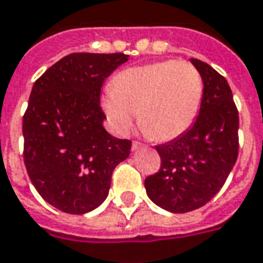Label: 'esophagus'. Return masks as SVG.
Segmentation results:
<instances>
[{
	"label": "esophagus",
	"mask_w": 263,
	"mask_h": 263,
	"mask_svg": "<svg viewBox=\"0 0 263 263\" xmlns=\"http://www.w3.org/2000/svg\"><path fill=\"white\" fill-rule=\"evenodd\" d=\"M141 146H144L141 142H138V141H134L132 142V151H137L138 148H141Z\"/></svg>",
	"instance_id": "1"
}]
</instances>
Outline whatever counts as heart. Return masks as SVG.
Segmentation results:
<instances>
[{
    "label": "heart",
    "instance_id": "obj_1",
    "mask_svg": "<svg viewBox=\"0 0 263 263\" xmlns=\"http://www.w3.org/2000/svg\"><path fill=\"white\" fill-rule=\"evenodd\" d=\"M204 96L199 69L185 60H164L118 73L103 98L109 122L128 134L138 114L141 129L154 141L178 138L194 124Z\"/></svg>",
    "mask_w": 263,
    "mask_h": 263
}]
</instances>
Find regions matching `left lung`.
I'll use <instances>...</instances> for the list:
<instances>
[{
  "instance_id": "8db88e82",
  "label": "left lung",
  "mask_w": 263,
  "mask_h": 263,
  "mask_svg": "<svg viewBox=\"0 0 263 263\" xmlns=\"http://www.w3.org/2000/svg\"><path fill=\"white\" fill-rule=\"evenodd\" d=\"M204 82L200 114L190 129L155 146L158 173L145 178L148 197L173 213L204 206L217 194L239 153V114L228 80L199 59H190Z\"/></svg>"
}]
</instances>
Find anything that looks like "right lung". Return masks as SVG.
<instances>
[{"mask_svg":"<svg viewBox=\"0 0 263 263\" xmlns=\"http://www.w3.org/2000/svg\"><path fill=\"white\" fill-rule=\"evenodd\" d=\"M128 54L71 53L35 80L23 117L24 164L35 190L64 213L101 206L129 139L105 131L101 87Z\"/></svg>","mask_w":263,"mask_h":263,"instance_id":"obj_1","label":"right lung"}]
</instances>
